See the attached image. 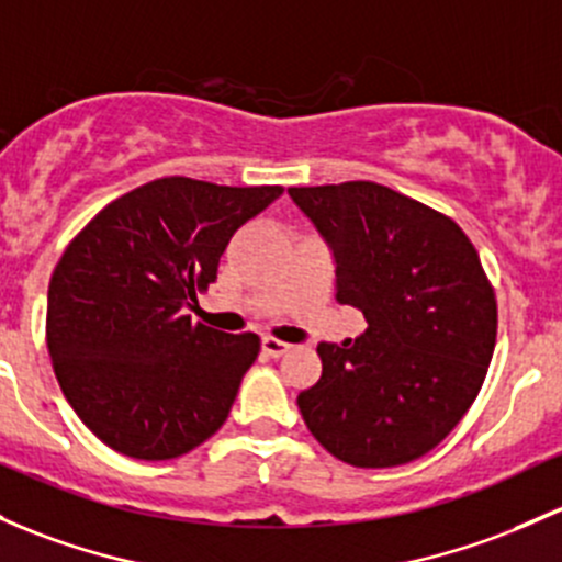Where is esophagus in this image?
Here are the masks:
<instances>
[{"mask_svg": "<svg viewBox=\"0 0 562 562\" xmlns=\"http://www.w3.org/2000/svg\"><path fill=\"white\" fill-rule=\"evenodd\" d=\"M261 347H263V352H266V356H269V358H280V356H285L288 350H291V345H288V341L274 339V336H263Z\"/></svg>", "mask_w": 562, "mask_h": 562, "instance_id": "esophagus-1", "label": "esophagus"}]
</instances>
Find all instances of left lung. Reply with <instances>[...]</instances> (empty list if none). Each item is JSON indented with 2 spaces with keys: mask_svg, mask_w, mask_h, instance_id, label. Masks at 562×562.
<instances>
[{
  "mask_svg": "<svg viewBox=\"0 0 562 562\" xmlns=\"http://www.w3.org/2000/svg\"><path fill=\"white\" fill-rule=\"evenodd\" d=\"M336 261V299L363 312L356 341L317 345L299 409L334 458L390 469L463 420L493 360L498 304L480 252L445 212L371 180L288 188Z\"/></svg>",
  "mask_w": 562,
  "mask_h": 562,
  "instance_id": "left-lung-1",
  "label": "left lung"
}]
</instances>
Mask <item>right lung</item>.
Here are the masks:
<instances>
[{
  "label": "right lung",
  "instance_id": "obj_1",
  "mask_svg": "<svg viewBox=\"0 0 562 562\" xmlns=\"http://www.w3.org/2000/svg\"><path fill=\"white\" fill-rule=\"evenodd\" d=\"M280 193L158 177L99 210L58 258L47 352L75 415L115 452L180 458L226 423L261 339L206 328L182 306Z\"/></svg>",
  "mask_w": 562,
  "mask_h": 562
}]
</instances>
